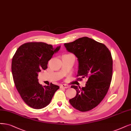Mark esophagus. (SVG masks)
<instances>
[{
  "label": "esophagus",
  "instance_id": "obj_1",
  "mask_svg": "<svg viewBox=\"0 0 131 131\" xmlns=\"http://www.w3.org/2000/svg\"><path fill=\"white\" fill-rule=\"evenodd\" d=\"M60 87L61 88H64V89H67V88H69L70 86H68L67 85H66V84H63V85H61L60 86Z\"/></svg>",
  "mask_w": 131,
  "mask_h": 131
}]
</instances>
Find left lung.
I'll return each mask as SVG.
<instances>
[{
    "label": "left lung",
    "instance_id": "obj_1",
    "mask_svg": "<svg viewBox=\"0 0 131 131\" xmlns=\"http://www.w3.org/2000/svg\"><path fill=\"white\" fill-rule=\"evenodd\" d=\"M66 50L78 58L77 76L87 78L85 87L72 85L77 91L70 104L81 112L89 111L98 106L107 94L112 77L111 54L103 43L89 37H83L64 43Z\"/></svg>",
    "mask_w": 131,
    "mask_h": 131
}]
</instances>
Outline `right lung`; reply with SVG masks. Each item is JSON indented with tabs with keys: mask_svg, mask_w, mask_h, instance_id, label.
I'll return each mask as SVG.
<instances>
[{
	"mask_svg": "<svg viewBox=\"0 0 131 131\" xmlns=\"http://www.w3.org/2000/svg\"><path fill=\"white\" fill-rule=\"evenodd\" d=\"M60 46L53 47L42 42L24 43L14 54L12 73L14 84L21 98L28 106L41 109L49 104L58 85L42 86L38 82V73L47 68V63Z\"/></svg>",
	"mask_w": 131,
	"mask_h": 131,
	"instance_id": "right-lung-1",
	"label": "right lung"
}]
</instances>
